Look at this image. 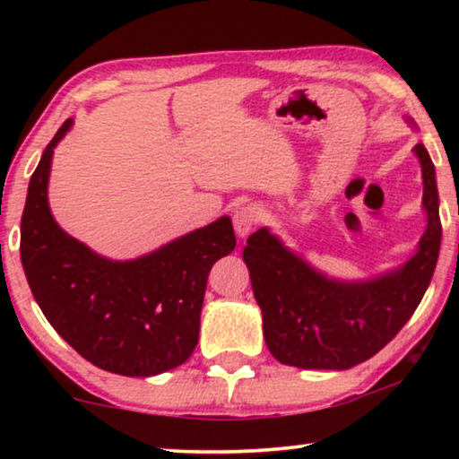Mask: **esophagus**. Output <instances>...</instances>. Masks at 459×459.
<instances>
[{"label":"esophagus","mask_w":459,"mask_h":459,"mask_svg":"<svg viewBox=\"0 0 459 459\" xmlns=\"http://www.w3.org/2000/svg\"><path fill=\"white\" fill-rule=\"evenodd\" d=\"M263 211L259 204H244L234 212V230L240 238H247L261 221Z\"/></svg>","instance_id":"esophagus-1"}]
</instances>
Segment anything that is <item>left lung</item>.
<instances>
[{
    "instance_id": "8db88e82",
    "label": "left lung",
    "mask_w": 459,
    "mask_h": 459,
    "mask_svg": "<svg viewBox=\"0 0 459 459\" xmlns=\"http://www.w3.org/2000/svg\"><path fill=\"white\" fill-rule=\"evenodd\" d=\"M413 152L422 165L429 225L418 253L397 272L366 281L332 280L290 253L267 228L247 240L244 263L263 311V336L280 363L349 369L386 347L413 316L441 248L435 165L422 143Z\"/></svg>"
}]
</instances>
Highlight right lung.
Returning a JSON list of instances; mask_svg holds the SVG:
<instances>
[{
  "label": "right lung",
  "mask_w": 459,
  "mask_h": 459,
  "mask_svg": "<svg viewBox=\"0 0 459 459\" xmlns=\"http://www.w3.org/2000/svg\"><path fill=\"white\" fill-rule=\"evenodd\" d=\"M66 118L30 175L21 221V261L30 292L54 330L106 372L156 376L184 363L198 344L211 267L236 247L230 217L135 261L104 259L68 236L48 204L52 154Z\"/></svg>",
  "instance_id": "obj_1"
}]
</instances>
